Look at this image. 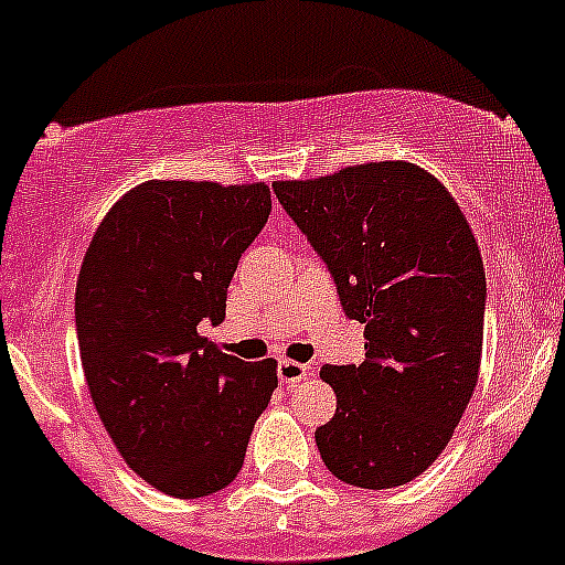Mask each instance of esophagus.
Wrapping results in <instances>:
<instances>
[{
	"mask_svg": "<svg viewBox=\"0 0 565 565\" xmlns=\"http://www.w3.org/2000/svg\"><path fill=\"white\" fill-rule=\"evenodd\" d=\"M309 374V366L306 363H298V361H278V380L281 383H300V380Z\"/></svg>",
	"mask_w": 565,
	"mask_h": 565,
	"instance_id": "obj_1",
	"label": "esophagus"
}]
</instances>
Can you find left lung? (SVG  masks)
<instances>
[{"label":"left lung","mask_w":565,"mask_h":565,"mask_svg":"<svg viewBox=\"0 0 565 565\" xmlns=\"http://www.w3.org/2000/svg\"><path fill=\"white\" fill-rule=\"evenodd\" d=\"M273 191L366 339L361 366L319 372L335 391V415L315 431L319 457L352 487H402L451 443L478 383L487 276L470 224L446 185L407 161Z\"/></svg>","instance_id":"left-lung-1"}]
</instances>
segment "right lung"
Returning <instances> with one entry per match:
<instances>
[{
    "mask_svg": "<svg viewBox=\"0 0 565 565\" xmlns=\"http://www.w3.org/2000/svg\"><path fill=\"white\" fill-rule=\"evenodd\" d=\"M270 215V188L147 180L100 221L76 284L89 396L119 457L172 498L230 487L276 361L246 363L199 335L218 324L243 250Z\"/></svg>",
    "mask_w": 565,
    "mask_h": 565,
    "instance_id": "add662e5",
    "label": "right lung"
}]
</instances>
